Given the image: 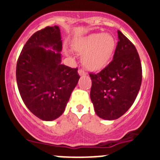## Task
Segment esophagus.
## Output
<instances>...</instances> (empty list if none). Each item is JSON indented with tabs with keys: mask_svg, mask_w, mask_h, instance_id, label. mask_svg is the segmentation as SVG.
<instances>
[{
	"mask_svg": "<svg viewBox=\"0 0 160 160\" xmlns=\"http://www.w3.org/2000/svg\"><path fill=\"white\" fill-rule=\"evenodd\" d=\"M78 73L80 76H85L86 75V72H85V71L83 70H82V69H80V70H78Z\"/></svg>",
	"mask_w": 160,
	"mask_h": 160,
	"instance_id": "obj_1",
	"label": "esophagus"
}]
</instances>
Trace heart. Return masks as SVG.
Masks as SVG:
<instances>
[{
  "mask_svg": "<svg viewBox=\"0 0 160 160\" xmlns=\"http://www.w3.org/2000/svg\"><path fill=\"white\" fill-rule=\"evenodd\" d=\"M116 47V40L110 33H93L83 37L73 46L82 55L81 62L93 72L102 70L110 62Z\"/></svg>",
  "mask_w": 160,
  "mask_h": 160,
  "instance_id": "heart-1",
  "label": "heart"
}]
</instances>
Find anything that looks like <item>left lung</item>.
Segmentation results:
<instances>
[{
	"label": "left lung",
	"instance_id": "1",
	"mask_svg": "<svg viewBox=\"0 0 160 160\" xmlns=\"http://www.w3.org/2000/svg\"><path fill=\"white\" fill-rule=\"evenodd\" d=\"M113 60L98 73L90 72V99L95 113L106 120L123 115L133 104L142 83L141 61L133 43L118 31Z\"/></svg>",
	"mask_w": 160,
	"mask_h": 160
}]
</instances>
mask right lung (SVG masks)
<instances>
[{
	"instance_id": "add662e5",
	"label": "right lung",
	"mask_w": 160,
	"mask_h": 160,
	"mask_svg": "<svg viewBox=\"0 0 160 160\" xmlns=\"http://www.w3.org/2000/svg\"><path fill=\"white\" fill-rule=\"evenodd\" d=\"M61 51L60 29L48 26L30 37L18 59L16 80L22 101L43 121L64 112L80 79L78 69L61 64Z\"/></svg>"
}]
</instances>
